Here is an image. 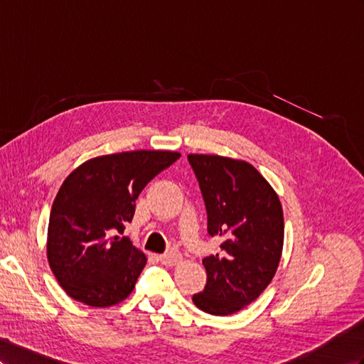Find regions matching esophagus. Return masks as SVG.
Instances as JSON below:
<instances>
[{"label":"esophagus","instance_id":"34e87169","mask_svg":"<svg viewBox=\"0 0 364 364\" xmlns=\"http://www.w3.org/2000/svg\"><path fill=\"white\" fill-rule=\"evenodd\" d=\"M158 259H160V262L163 264H166V266H173V264H176V263L180 262L181 255H180L178 250H169V252H167V254H163V255L158 257Z\"/></svg>","mask_w":364,"mask_h":364}]
</instances>
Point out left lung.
Listing matches in <instances>:
<instances>
[{"instance_id": "left-lung-1", "label": "left lung", "mask_w": 364, "mask_h": 364, "mask_svg": "<svg viewBox=\"0 0 364 364\" xmlns=\"http://www.w3.org/2000/svg\"><path fill=\"white\" fill-rule=\"evenodd\" d=\"M208 210V232L221 237V252L203 259L208 283L192 296L212 315H230L259 296L272 282L284 241L282 203L272 186L243 160L191 154Z\"/></svg>"}]
</instances>
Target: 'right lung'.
<instances>
[{"label":"right lung","instance_id":"add662e5","mask_svg":"<svg viewBox=\"0 0 364 364\" xmlns=\"http://www.w3.org/2000/svg\"><path fill=\"white\" fill-rule=\"evenodd\" d=\"M180 156L171 151L102 155L64 180L50 210L48 259L73 300L109 307L134 291L147 258L119 234L146 184Z\"/></svg>","mask_w":364,"mask_h":364}]
</instances>
